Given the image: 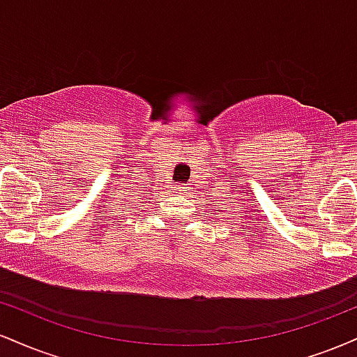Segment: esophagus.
<instances>
[{
    "instance_id": "1",
    "label": "esophagus",
    "mask_w": 357,
    "mask_h": 357,
    "mask_svg": "<svg viewBox=\"0 0 357 357\" xmlns=\"http://www.w3.org/2000/svg\"><path fill=\"white\" fill-rule=\"evenodd\" d=\"M174 191L176 192H184V191H186V184H184V183H178V184H174Z\"/></svg>"
}]
</instances>
